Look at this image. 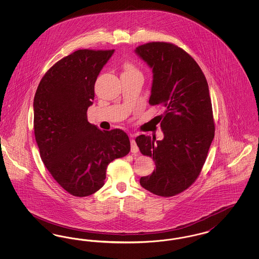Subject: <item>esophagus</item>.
Instances as JSON below:
<instances>
[{"instance_id":"1","label":"esophagus","mask_w":259,"mask_h":259,"mask_svg":"<svg viewBox=\"0 0 259 259\" xmlns=\"http://www.w3.org/2000/svg\"><path fill=\"white\" fill-rule=\"evenodd\" d=\"M132 137H133V136H132ZM130 144H131V152H133V153L138 152V151H139V148H138V146H137V144H136L135 140H134L133 138L131 139Z\"/></svg>"}]
</instances>
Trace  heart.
<instances>
[{
  "mask_svg": "<svg viewBox=\"0 0 259 259\" xmlns=\"http://www.w3.org/2000/svg\"><path fill=\"white\" fill-rule=\"evenodd\" d=\"M125 72H137L135 68L131 64H127L125 66Z\"/></svg>",
  "mask_w": 259,
  "mask_h": 259,
  "instance_id": "heart-1",
  "label": "heart"
}]
</instances>
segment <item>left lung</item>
Instances as JSON below:
<instances>
[{"mask_svg":"<svg viewBox=\"0 0 259 259\" xmlns=\"http://www.w3.org/2000/svg\"><path fill=\"white\" fill-rule=\"evenodd\" d=\"M135 52L152 69L149 104L165 111L159 115L163 140L136 138L141 153L155 162L154 171L140 184L155 195L170 197L196 181L214 137L209 85L196 61L172 44L148 42Z\"/></svg>","mask_w":259,"mask_h":259,"instance_id":"1","label":"left lung"}]
</instances>
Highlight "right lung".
I'll use <instances>...</instances> for the list:
<instances>
[{"mask_svg": "<svg viewBox=\"0 0 259 259\" xmlns=\"http://www.w3.org/2000/svg\"><path fill=\"white\" fill-rule=\"evenodd\" d=\"M114 50H79L55 63L34 98V130L40 158L70 194L89 196L105 185L108 165L130 151L120 129L102 131L87 120L94 84Z\"/></svg>", "mask_w": 259, "mask_h": 259, "instance_id": "add662e5", "label": "right lung"}]
</instances>
